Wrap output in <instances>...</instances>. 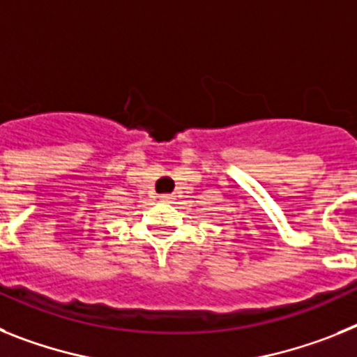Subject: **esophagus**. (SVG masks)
<instances>
[{"label": "esophagus", "instance_id": "1", "mask_svg": "<svg viewBox=\"0 0 357 357\" xmlns=\"http://www.w3.org/2000/svg\"><path fill=\"white\" fill-rule=\"evenodd\" d=\"M161 201H170L172 199V194H161Z\"/></svg>", "mask_w": 357, "mask_h": 357}]
</instances>
